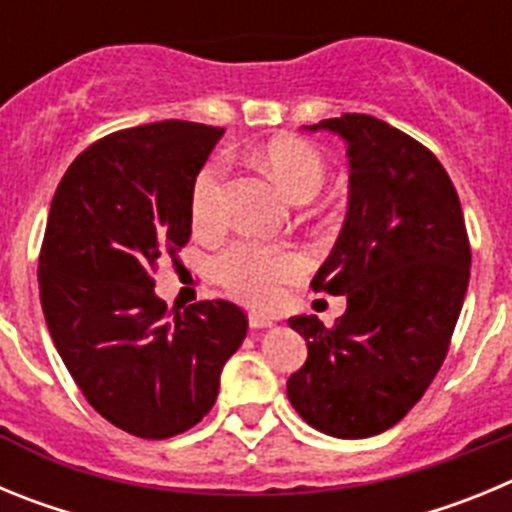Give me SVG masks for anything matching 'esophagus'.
I'll return each instance as SVG.
<instances>
[{
  "label": "esophagus",
  "mask_w": 512,
  "mask_h": 512,
  "mask_svg": "<svg viewBox=\"0 0 512 512\" xmlns=\"http://www.w3.org/2000/svg\"><path fill=\"white\" fill-rule=\"evenodd\" d=\"M248 323H251V328H271L274 320L266 318V315H259V312H251V315H248Z\"/></svg>",
  "instance_id": "obj_1"
}]
</instances>
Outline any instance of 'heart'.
I'll use <instances>...</instances> for the list:
<instances>
[{"instance_id": "heart-1", "label": "heart", "mask_w": 512, "mask_h": 512, "mask_svg": "<svg viewBox=\"0 0 512 512\" xmlns=\"http://www.w3.org/2000/svg\"><path fill=\"white\" fill-rule=\"evenodd\" d=\"M264 166L295 202L312 200L323 189L328 176L323 156L310 143L295 138L271 140L264 151ZM223 176L225 166L220 161H212L194 176L189 192V217L197 233H215L223 228ZM302 271L305 259L297 251L256 241L233 243L215 261V277L220 284L248 305L274 302L279 287L300 277Z\"/></svg>"}]
</instances>
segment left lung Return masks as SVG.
<instances>
[{"label": "left lung", "mask_w": 512, "mask_h": 512, "mask_svg": "<svg viewBox=\"0 0 512 512\" xmlns=\"http://www.w3.org/2000/svg\"><path fill=\"white\" fill-rule=\"evenodd\" d=\"M346 140L348 212L310 287L346 295L333 328L289 318L307 361L287 382L305 423L369 438L410 413L441 369L469 284L464 212L449 174L423 143L372 115L307 125Z\"/></svg>", "instance_id": "1"}]
</instances>
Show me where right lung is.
Returning <instances> with one entry per match:
<instances>
[{"label": "right lung", "instance_id": "add662e5", "mask_svg": "<svg viewBox=\"0 0 512 512\" xmlns=\"http://www.w3.org/2000/svg\"><path fill=\"white\" fill-rule=\"evenodd\" d=\"M223 128L164 120L117 130L74 158L40 246V305L63 364L94 410L138 438H171L217 400L246 338L228 300L171 315L158 261L192 235L189 192Z\"/></svg>", "mask_w": 512, "mask_h": 512}]
</instances>
